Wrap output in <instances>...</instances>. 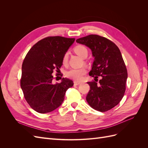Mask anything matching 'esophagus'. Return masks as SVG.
I'll use <instances>...</instances> for the list:
<instances>
[{
    "label": "esophagus",
    "instance_id": "esophagus-1",
    "mask_svg": "<svg viewBox=\"0 0 148 148\" xmlns=\"http://www.w3.org/2000/svg\"><path fill=\"white\" fill-rule=\"evenodd\" d=\"M80 84H81V82H76V81L74 82V85H78Z\"/></svg>",
    "mask_w": 148,
    "mask_h": 148
}]
</instances>
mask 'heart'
I'll use <instances>...</instances> for the list:
<instances>
[{
    "instance_id": "heart-1",
    "label": "heart",
    "mask_w": 148,
    "mask_h": 148,
    "mask_svg": "<svg viewBox=\"0 0 148 148\" xmlns=\"http://www.w3.org/2000/svg\"><path fill=\"white\" fill-rule=\"evenodd\" d=\"M74 51L78 56L83 58H86L88 56V51L86 47L82 45L77 46L74 48ZM69 59V52H66L62 57V63L65 65ZM86 73V69L85 67H82L79 69H71L66 72L67 77L73 79L76 81H79L83 78V76Z\"/></svg>"
}]
</instances>
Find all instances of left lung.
Instances as JSON below:
<instances>
[{"label":"left lung","instance_id":"8db88e82","mask_svg":"<svg viewBox=\"0 0 148 148\" xmlns=\"http://www.w3.org/2000/svg\"><path fill=\"white\" fill-rule=\"evenodd\" d=\"M76 41L91 49L95 57L89 75L95 81L88 82L90 89L86 101L97 111L109 110L122 100L126 89L128 73L119 49L110 40L96 34L86 36ZM99 76L101 79L97 83Z\"/></svg>","mask_w":148,"mask_h":148}]
</instances>
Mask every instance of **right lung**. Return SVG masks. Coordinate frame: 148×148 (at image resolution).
<instances>
[{
	"mask_svg": "<svg viewBox=\"0 0 148 148\" xmlns=\"http://www.w3.org/2000/svg\"><path fill=\"white\" fill-rule=\"evenodd\" d=\"M75 40L49 36L36 43L26 54L20 86L26 102L37 112L46 114L58 108L64 100L66 91L73 86V82L68 78L53 84L52 74L54 70L59 72L62 57Z\"/></svg>",
	"mask_w": 148,
	"mask_h": 148,
	"instance_id": "right-lung-1",
	"label": "right lung"
}]
</instances>
